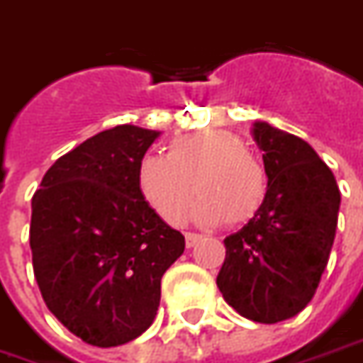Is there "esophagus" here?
Returning <instances> with one entry per match:
<instances>
[{
	"label": "esophagus",
	"instance_id": "esophagus-1",
	"mask_svg": "<svg viewBox=\"0 0 363 363\" xmlns=\"http://www.w3.org/2000/svg\"><path fill=\"white\" fill-rule=\"evenodd\" d=\"M200 238H202V236L196 235V233H186V235H184V240H186V248H192V246H196V244L200 242Z\"/></svg>",
	"mask_w": 363,
	"mask_h": 363
}]
</instances>
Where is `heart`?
Returning a JSON list of instances; mask_svg holds the SVG:
<instances>
[{
    "instance_id": "obj_1",
    "label": "heart",
    "mask_w": 363,
    "mask_h": 363,
    "mask_svg": "<svg viewBox=\"0 0 363 363\" xmlns=\"http://www.w3.org/2000/svg\"><path fill=\"white\" fill-rule=\"evenodd\" d=\"M138 190L171 225L186 216L194 192L202 196L192 211L194 221L217 225L225 219L229 225H242L264 206L267 174L240 134L206 128L171 142L167 155L142 157Z\"/></svg>"
}]
</instances>
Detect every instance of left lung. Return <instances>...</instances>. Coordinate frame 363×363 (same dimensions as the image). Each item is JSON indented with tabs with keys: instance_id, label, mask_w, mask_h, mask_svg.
Masks as SVG:
<instances>
[{
	"instance_id": "1",
	"label": "left lung",
	"mask_w": 363,
	"mask_h": 363,
	"mask_svg": "<svg viewBox=\"0 0 363 363\" xmlns=\"http://www.w3.org/2000/svg\"><path fill=\"white\" fill-rule=\"evenodd\" d=\"M267 196L242 229L225 238L217 275L225 302L242 318L277 323L310 302L331 254L340 192L315 150L294 134L256 121Z\"/></svg>"
}]
</instances>
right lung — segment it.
<instances>
[{"label": "right lung", "instance_id": "right-lung-1", "mask_svg": "<svg viewBox=\"0 0 363 363\" xmlns=\"http://www.w3.org/2000/svg\"><path fill=\"white\" fill-rule=\"evenodd\" d=\"M160 130L119 125L59 157L32 198L34 277L79 339L125 345L154 323L161 277L184 236L138 190V163Z\"/></svg>", "mask_w": 363, "mask_h": 363}]
</instances>
